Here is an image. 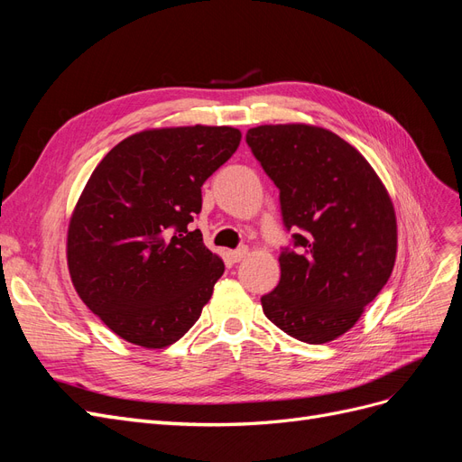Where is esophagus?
<instances>
[{
	"mask_svg": "<svg viewBox=\"0 0 462 462\" xmlns=\"http://www.w3.org/2000/svg\"><path fill=\"white\" fill-rule=\"evenodd\" d=\"M246 254H248V248L243 246V248H236V250H229L227 258H229L233 263H236V262H241L243 258H246Z\"/></svg>",
	"mask_w": 462,
	"mask_h": 462,
	"instance_id": "1",
	"label": "esophagus"
}]
</instances>
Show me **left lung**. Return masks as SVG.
Listing matches in <instances>:
<instances>
[{"label":"left lung","instance_id":"8db88e82","mask_svg":"<svg viewBox=\"0 0 462 462\" xmlns=\"http://www.w3.org/2000/svg\"><path fill=\"white\" fill-rule=\"evenodd\" d=\"M246 143L279 189L295 248L262 297L265 318L302 343L351 329L383 289L397 256V217L382 179L335 133L304 123L260 125Z\"/></svg>","mask_w":462,"mask_h":462}]
</instances>
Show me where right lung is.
<instances>
[{"instance_id":"right-lung-1","label":"right lung","mask_w":462,"mask_h":462,"mask_svg":"<svg viewBox=\"0 0 462 462\" xmlns=\"http://www.w3.org/2000/svg\"><path fill=\"white\" fill-rule=\"evenodd\" d=\"M239 144L233 127L148 129L92 171L69 221L67 265L82 302L121 339L163 348L200 318L226 265L189 223L204 180Z\"/></svg>"}]
</instances>
